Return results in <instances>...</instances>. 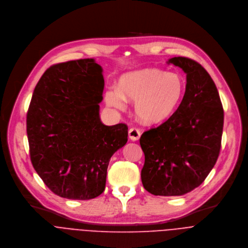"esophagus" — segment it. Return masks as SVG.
I'll return each mask as SVG.
<instances>
[{
  "instance_id": "obj_1",
  "label": "esophagus",
  "mask_w": 248,
  "mask_h": 248,
  "mask_svg": "<svg viewBox=\"0 0 248 248\" xmlns=\"http://www.w3.org/2000/svg\"><path fill=\"white\" fill-rule=\"evenodd\" d=\"M129 138L133 140V141H136V140H140V130H138V129H136V128H131L130 130H129Z\"/></svg>"
}]
</instances>
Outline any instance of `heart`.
Here are the masks:
<instances>
[{
    "instance_id": "obj_1",
    "label": "heart",
    "mask_w": 248,
    "mask_h": 248,
    "mask_svg": "<svg viewBox=\"0 0 248 248\" xmlns=\"http://www.w3.org/2000/svg\"><path fill=\"white\" fill-rule=\"evenodd\" d=\"M185 93L186 81L180 73L144 68L124 74L119 90H108L106 101L120 110L125 108L126 102L135 103V114L141 123L157 125L177 111Z\"/></svg>"
}]
</instances>
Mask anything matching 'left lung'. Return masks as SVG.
I'll list each match as a JSON object with an SVG mask.
<instances>
[{
  "mask_svg": "<svg viewBox=\"0 0 248 248\" xmlns=\"http://www.w3.org/2000/svg\"><path fill=\"white\" fill-rule=\"evenodd\" d=\"M167 63L186 74V93L167 121L141 135L144 164L140 177L148 192L174 196L202 185L214 167L221 148L224 110L214 81L200 63L183 57Z\"/></svg>",
  "mask_w": 248,
  "mask_h": 248,
  "instance_id": "obj_1",
  "label": "left lung"
}]
</instances>
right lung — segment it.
Wrapping results in <instances>:
<instances>
[{
    "mask_svg": "<svg viewBox=\"0 0 248 248\" xmlns=\"http://www.w3.org/2000/svg\"><path fill=\"white\" fill-rule=\"evenodd\" d=\"M104 88L103 67L85 59L51 66L34 89L26 119L31 162L64 199L102 194L109 160L128 140L127 125L101 120Z\"/></svg>",
    "mask_w": 248,
    "mask_h": 248,
    "instance_id": "1",
    "label": "right lung"
}]
</instances>
